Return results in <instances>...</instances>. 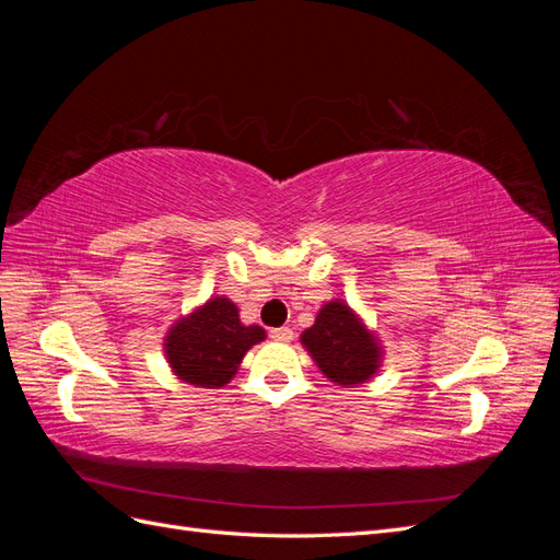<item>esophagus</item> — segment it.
Listing matches in <instances>:
<instances>
[{
	"mask_svg": "<svg viewBox=\"0 0 560 560\" xmlns=\"http://www.w3.org/2000/svg\"><path fill=\"white\" fill-rule=\"evenodd\" d=\"M270 338L280 343H290L294 338V331L290 327H276V329H270Z\"/></svg>",
	"mask_w": 560,
	"mask_h": 560,
	"instance_id": "obj_1",
	"label": "esophagus"
}]
</instances>
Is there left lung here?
<instances>
[{
  "label": "left lung",
  "instance_id": "left-lung-1",
  "mask_svg": "<svg viewBox=\"0 0 560 560\" xmlns=\"http://www.w3.org/2000/svg\"><path fill=\"white\" fill-rule=\"evenodd\" d=\"M322 374L336 385H360L381 366L378 338L352 313L348 303L334 299L319 308L315 325L301 334Z\"/></svg>",
  "mask_w": 560,
  "mask_h": 560
}]
</instances>
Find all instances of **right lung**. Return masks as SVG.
Segmentation results:
<instances>
[{"instance_id":"add662e5","label":"right lung","mask_w":560,"mask_h":560,"mask_svg":"<svg viewBox=\"0 0 560 560\" xmlns=\"http://www.w3.org/2000/svg\"><path fill=\"white\" fill-rule=\"evenodd\" d=\"M264 338L261 327L243 325L233 301L214 296L189 317L175 322L163 350L179 381L196 387H222L235 376L245 352Z\"/></svg>"}]
</instances>
